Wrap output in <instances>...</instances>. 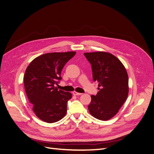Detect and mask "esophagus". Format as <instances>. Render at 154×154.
Here are the masks:
<instances>
[{"mask_svg": "<svg viewBox=\"0 0 154 154\" xmlns=\"http://www.w3.org/2000/svg\"><path fill=\"white\" fill-rule=\"evenodd\" d=\"M73 94L74 95V96H80V95L82 94V93L77 92H75V91H73Z\"/></svg>", "mask_w": 154, "mask_h": 154, "instance_id": "34e87169", "label": "esophagus"}]
</instances>
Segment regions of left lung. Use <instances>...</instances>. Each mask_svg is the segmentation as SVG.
<instances>
[{
	"mask_svg": "<svg viewBox=\"0 0 154 154\" xmlns=\"http://www.w3.org/2000/svg\"><path fill=\"white\" fill-rule=\"evenodd\" d=\"M84 54L91 65L93 81L99 82V91L91 96L89 111L94 118L106 121L117 114L128 97V73L119 60L109 53Z\"/></svg>",
	"mask_w": 154,
	"mask_h": 154,
	"instance_id": "1",
	"label": "left lung"
}]
</instances>
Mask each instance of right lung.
I'll return each mask as SVG.
<instances>
[{"label":"right lung","mask_w":154,"mask_h":154,"mask_svg":"<svg viewBox=\"0 0 154 154\" xmlns=\"http://www.w3.org/2000/svg\"><path fill=\"white\" fill-rule=\"evenodd\" d=\"M75 53H45L33 60L26 70L24 84L26 95L35 115L45 122H57L66 115V103L72 95L58 90L55 85L62 79L64 65Z\"/></svg>","instance_id":"obj_1"}]
</instances>
